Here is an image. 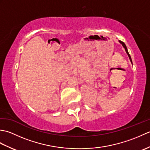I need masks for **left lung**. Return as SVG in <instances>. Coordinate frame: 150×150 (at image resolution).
Segmentation results:
<instances>
[{"instance_id":"obj_1","label":"left lung","mask_w":150,"mask_h":150,"mask_svg":"<svg viewBox=\"0 0 150 150\" xmlns=\"http://www.w3.org/2000/svg\"><path fill=\"white\" fill-rule=\"evenodd\" d=\"M119 42L122 44V46H123V47L124 49H125V51H126V53L128 54V57H129V60H130V61H131V62H132V58H131V57H130V55L129 54V53H128V49H127V47H126V44H124L123 42H122V41H120V40H119Z\"/></svg>"}]
</instances>
